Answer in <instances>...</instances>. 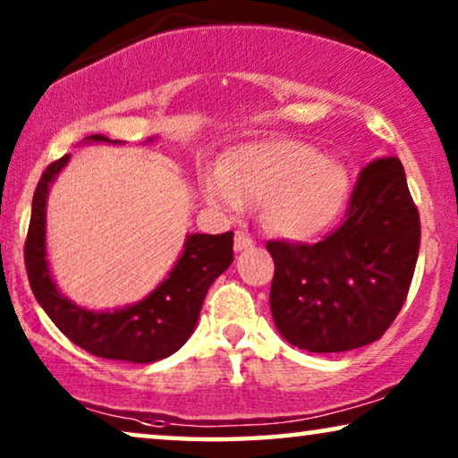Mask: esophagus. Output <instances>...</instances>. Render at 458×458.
I'll return each mask as SVG.
<instances>
[{"label":"esophagus","instance_id":"obj_1","mask_svg":"<svg viewBox=\"0 0 458 458\" xmlns=\"http://www.w3.org/2000/svg\"><path fill=\"white\" fill-rule=\"evenodd\" d=\"M233 248L235 252H243V250H250L254 248V240L250 235L243 233V231H237L235 233V242H233Z\"/></svg>","mask_w":458,"mask_h":458}]
</instances>
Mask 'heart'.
I'll return each mask as SVG.
<instances>
[{
  "label": "heart",
  "instance_id": "b5f03b06",
  "mask_svg": "<svg viewBox=\"0 0 458 458\" xmlns=\"http://www.w3.org/2000/svg\"><path fill=\"white\" fill-rule=\"evenodd\" d=\"M210 206L242 210L260 202L262 221L273 233L304 240L337 221L348 199V173L296 140L254 141L231 149L218 174L204 181Z\"/></svg>",
  "mask_w": 458,
  "mask_h": 458
}]
</instances>
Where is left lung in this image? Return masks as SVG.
Listing matches in <instances>:
<instances>
[{"label":"left lung","mask_w":458,"mask_h":458,"mask_svg":"<svg viewBox=\"0 0 458 458\" xmlns=\"http://www.w3.org/2000/svg\"><path fill=\"white\" fill-rule=\"evenodd\" d=\"M419 240L403 165L394 156L373 160L335 233L317 243H267L281 337L309 352H346L379 340L409 293Z\"/></svg>","instance_id":"8db88e82"}]
</instances>
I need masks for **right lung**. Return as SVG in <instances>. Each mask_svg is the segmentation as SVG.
<instances>
[{
  "mask_svg": "<svg viewBox=\"0 0 458 458\" xmlns=\"http://www.w3.org/2000/svg\"><path fill=\"white\" fill-rule=\"evenodd\" d=\"M158 140L149 137L146 143ZM83 143H121L89 135ZM71 156L46 168L33 196L24 243L29 284L37 302L62 334L93 356L127 362H156L177 352L196 329L204 298L218 275L233 262V233H187L183 250L166 277L141 298L121 309L93 310L60 292L47 259V198Z\"/></svg>",
  "mask_w": 458,
  "mask_h": 458,
  "instance_id": "add662e5",
  "label": "right lung"
}]
</instances>
